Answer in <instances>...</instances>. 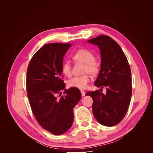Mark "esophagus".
Listing matches in <instances>:
<instances>
[{
    "instance_id": "esophagus-1",
    "label": "esophagus",
    "mask_w": 153,
    "mask_h": 153,
    "mask_svg": "<svg viewBox=\"0 0 153 153\" xmlns=\"http://www.w3.org/2000/svg\"><path fill=\"white\" fill-rule=\"evenodd\" d=\"M80 92H81V94H82V96H84L85 95V92L84 91L82 90Z\"/></svg>"
}]
</instances>
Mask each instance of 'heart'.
I'll return each instance as SVG.
<instances>
[{
  "label": "heart",
  "mask_w": 153,
  "mask_h": 153,
  "mask_svg": "<svg viewBox=\"0 0 153 153\" xmlns=\"http://www.w3.org/2000/svg\"><path fill=\"white\" fill-rule=\"evenodd\" d=\"M72 58L76 61L85 63L84 73H89L91 75H96L99 72V63L94 59V55L91 51L85 48L79 49L73 54ZM61 70L64 75L67 76L71 75V66L69 62H65L62 64ZM89 81V76L84 75L72 78L68 82V84L69 87L84 89L87 87Z\"/></svg>",
  "instance_id": "1"
}]
</instances>
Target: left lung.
I'll list each match as a JSON object with an SVG mask.
<instances>
[{
	"instance_id": "obj_1",
	"label": "left lung",
	"mask_w": 153,
	"mask_h": 153,
	"mask_svg": "<svg viewBox=\"0 0 153 153\" xmlns=\"http://www.w3.org/2000/svg\"><path fill=\"white\" fill-rule=\"evenodd\" d=\"M98 46L101 54V67L94 85L103 89L87 92L93 100L92 112L99 123L114 126L122 121L126 115L131 97L130 67L123 50L108 36L101 35L87 41Z\"/></svg>"
}]
</instances>
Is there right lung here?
Here are the masks:
<instances>
[{
  "mask_svg": "<svg viewBox=\"0 0 153 153\" xmlns=\"http://www.w3.org/2000/svg\"><path fill=\"white\" fill-rule=\"evenodd\" d=\"M70 43L44 45L32 57L27 71V96L32 112L40 126L55 135L66 132L73 124V108L81 99L75 87L65 89L61 68Z\"/></svg>",
  "mask_w": 153,
  "mask_h": 153,
  "instance_id": "1",
  "label": "right lung"
}]
</instances>
